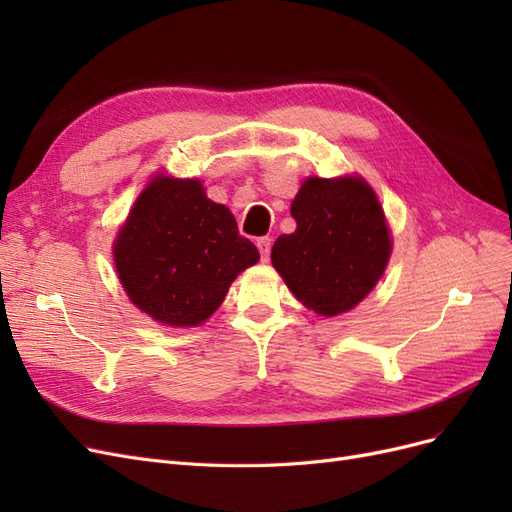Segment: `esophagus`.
Listing matches in <instances>:
<instances>
[{"instance_id":"obj_1","label":"esophagus","mask_w":512,"mask_h":512,"mask_svg":"<svg viewBox=\"0 0 512 512\" xmlns=\"http://www.w3.org/2000/svg\"><path fill=\"white\" fill-rule=\"evenodd\" d=\"M271 243H273V239H271V237H260V239L256 241L258 250H260V258H262V262H267V260H269V254H271Z\"/></svg>"}]
</instances>
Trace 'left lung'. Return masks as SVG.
<instances>
[{
  "mask_svg": "<svg viewBox=\"0 0 512 512\" xmlns=\"http://www.w3.org/2000/svg\"><path fill=\"white\" fill-rule=\"evenodd\" d=\"M297 230L273 243L271 262L305 307L337 316L361 303L391 256L374 190L363 179H307L290 207Z\"/></svg>",
  "mask_w": 512,
  "mask_h": 512,
  "instance_id": "obj_1",
  "label": "left lung"
}]
</instances>
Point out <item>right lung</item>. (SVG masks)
Segmentation results:
<instances>
[{
  "label": "right lung",
  "instance_id": "obj_1",
  "mask_svg": "<svg viewBox=\"0 0 512 512\" xmlns=\"http://www.w3.org/2000/svg\"><path fill=\"white\" fill-rule=\"evenodd\" d=\"M258 258L232 213L194 179H153L115 243L117 273L132 303L173 327L205 322Z\"/></svg>",
  "mask_w": 512,
  "mask_h": 512
}]
</instances>
